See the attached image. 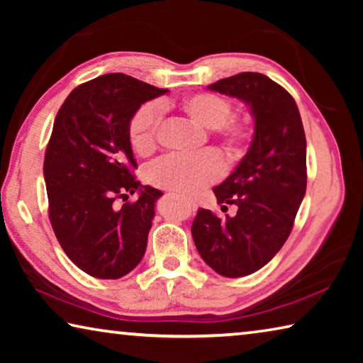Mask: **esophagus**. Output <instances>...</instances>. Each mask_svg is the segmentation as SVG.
I'll use <instances>...</instances> for the list:
<instances>
[{
	"instance_id": "1",
	"label": "esophagus",
	"mask_w": 363,
	"mask_h": 363,
	"mask_svg": "<svg viewBox=\"0 0 363 363\" xmlns=\"http://www.w3.org/2000/svg\"><path fill=\"white\" fill-rule=\"evenodd\" d=\"M184 201H186V205L190 208V210H195L196 208V205H195V201L194 200H190V199H182Z\"/></svg>"
}]
</instances>
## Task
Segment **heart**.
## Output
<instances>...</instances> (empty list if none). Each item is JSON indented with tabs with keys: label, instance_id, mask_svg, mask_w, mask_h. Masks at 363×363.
Returning <instances> with one entry per match:
<instances>
[{
	"label": "heart",
	"instance_id": "heart-1",
	"mask_svg": "<svg viewBox=\"0 0 363 363\" xmlns=\"http://www.w3.org/2000/svg\"><path fill=\"white\" fill-rule=\"evenodd\" d=\"M181 112L203 130H210L213 139L229 162L242 158L251 138L248 116H232L233 104L213 93L189 96L179 104ZM163 121L162 106L147 102L140 106L130 121V139L134 150L147 155L155 150L160 126ZM223 162L211 150L194 157H164L149 168L152 186L179 194H195L223 176Z\"/></svg>",
	"mask_w": 363,
	"mask_h": 363
}]
</instances>
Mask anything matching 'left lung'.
Returning a JSON list of instances; mask_svg holds the SVG:
<instances>
[{
    "label": "left lung",
    "mask_w": 363,
    "mask_h": 363,
    "mask_svg": "<svg viewBox=\"0 0 363 363\" xmlns=\"http://www.w3.org/2000/svg\"><path fill=\"white\" fill-rule=\"evenodd\" d=\"M208 89L247 104L255 133L235 171L213 189L218 203L235 205L237 214L220 219L200 208L192 237L219 275L245 277L266 266L293 229L306 194L304 128L291 94L262 73H238Z\"/></svg>",
    "instance_id": "obj_1"
}]
</instances>
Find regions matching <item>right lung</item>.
Segmentation results:
<instances>
[{
    "label": "right lung",
    "mask_w": 363,
    "mask_h": 363,
    "mask_svg": "<svg viewBox=\"0 0 363 363\" xmlns=\"http://www.w3.org/2000/svg\"><path fill=\"white\" fill-rule=\"evenodd\" d=\"M125 73L77 86L59 108L45 153L49 220L72 262L96 279H120L144 257L163 194L143 186L130 140V121L147 101L167 94ZM140 192L134 204L116 198Z\"/></svg>",
    "instance_id": "right-lung-1"
}]
</instances>
